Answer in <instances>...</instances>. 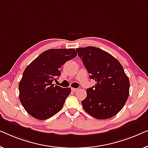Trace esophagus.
<instances>
[{"instance_id": "34e87169", "label": "esophagus", "mask_w": 148, "mask_h": 148, "mask_svg": "<svg viewBox=\"0 0 148 148\" xmlns=\"http://www.w3.org/2000/svg\"><path fill=\"white\" fill-rule=\"evenodd\" d=\"M71 90H72V92H76V91H77V90H78V89H77V88H71Z\"/></svg>"}]
</instances>
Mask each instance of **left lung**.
<instances>
[{"label":"left lung","mask_w":148,"mask_h":148,"mask_svg":"<svg viewBox=\"0 0 148 148\" xmlns=\"http://www.w3.org/2000/svg\"><path fill=\"white\" fill-rule=\"evenodd\" d=\"M76 51L96 82L86 90L83 109L98 119L113 117L122 109L130 94V80L123 68L115 58L98 47H79Z\"/></svg>","instance_id":"obj_1"}]
</instances>
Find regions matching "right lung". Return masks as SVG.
<instances>
[{"instance_id": "add662e5", "label": "right lung", "mask_w": 148, "mask_h": 148, "mask_svg": "<svg viewBox=\"0 0 148 148\" xmlns=\"http://www.w3.org/2000/svg\"><path fill=\"white\" fill-rule=\"evenodd\" d=\"M76 56L74 49H49L27 66L18 90L21 103L31 116L47 119L62 109L71 88H62L52 82L61 75L62 65Z\"/></svg>"}]
</instances>
